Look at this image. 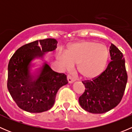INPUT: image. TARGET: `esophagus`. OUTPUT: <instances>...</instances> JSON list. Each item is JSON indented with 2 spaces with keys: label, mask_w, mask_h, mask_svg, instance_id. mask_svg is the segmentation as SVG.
Returning a JSON list of instances; mask_svg holds the SVG:
<instances>
[{
  "label": "esophagus",
  "mask_w": 132,
  "mask_h": 132,
  "mask_svg": "<svg viewBox=\"0 0 132 132\" xmlns=\"http://www.w3.org/2000/svg\"><path fill=\"white\" fill-rule=\"evenodd\" d=\"M67 80L70 84L73 83V82H74L75 81V79L73 77H71L70 75H68L67 76Z\"/></svg>",
  "instance_id": "34e87169"
}]
</instances>
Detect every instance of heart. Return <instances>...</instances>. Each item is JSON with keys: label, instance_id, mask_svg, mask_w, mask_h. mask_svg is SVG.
Instances as JSON below:
<instances>
[{"label": "heart", "instance_id": "heart-1", "mask_svg": "<svg viewBox=\"0 0 132 132\" xmlns=\"http://www.w3.org/2000/svg\"><path fill=\"white\" fill-rule=\"evenodd\" d=\"M110 58V52L105 45L94 41H82L72 44L66 53L58 59L66 67L77 64V71L84 79L91 80L100 75Z\"/></svg>", "mask_w": 132, "mask_h": 132}]
</instances>
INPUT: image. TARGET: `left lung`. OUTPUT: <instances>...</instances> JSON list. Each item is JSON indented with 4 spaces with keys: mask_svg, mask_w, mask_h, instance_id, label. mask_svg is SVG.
Masks as SVG:
<instances>
[{
    "mask_svg": "<svg viewBox=\"0 0 132 132\" xmlns=\"http://www.w3.org/2000/svg\"><path fill=\"white\" fill-rule=\"evenodd\" d=\"M109 52L112 61L107 69L92 80L82 81L85 91L79 97V103L93 114H103L116 107L126 88L128 75L123 54L113 44Z\"/></svg>",
    "mask_w": 132,
    "mask_h": 132,
    "instance_id": "left-lung-1",
    "label": "left lung"
}]
</instances>
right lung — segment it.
<instances>
[{
	"mask_svg": "<svg viewBox=\"0 0 132 132\" xmlns=\"http://www.w3.org/2000/svg\"><path fill=\"white\" fill-rule=\"evenodd\" d=\"M57 44L52 38L29 43L19 48L9 60L7 89L22 110L31 113L48 110L54 105L58 90L68 82L66 75L53 71L46 62L32 72V61L55 50Z\"/></svg>",
	"mask_w": 132,
	"mask_h": 132,
	"instance_id": "1",
	"label": "right lung"
}]
</instances>
